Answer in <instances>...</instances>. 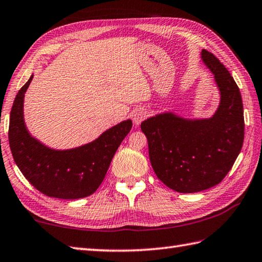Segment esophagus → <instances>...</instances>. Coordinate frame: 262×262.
<instances>
[{
  "label": "esophagus",
  "instance_id": "34e87169",
  "mask_svg": "<svg viewBox=\"0 0 262 262\" xmlns=\"http://www.w3.org/2000/svg\"><path fill=\"white\" fill-rule=\"evenodd\" d=\"M146 118V111L144 109H137L133 115V121L135 125H140L141 122Z\"/></svg>",
  "mask_w": 262,
  "mask_h": 262
}]
</instances>
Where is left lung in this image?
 Here are the masks:
<instances>
[{
    "label": "left lung",
    "instance_id": "1",
    "mask_svg": "<svg viewBox=\"0 0 262 262\" xmlns=\"http://www.w3.org/2000/svg\"><path fill=\"white\" fill-rule=\"evenodd\" d=\"M201 59L214 75L220 102L212 117L187 119L163 112L141 124L157 177L179 193L204 191L223 181L244 140L242 96L229 71L212 53Z\"/></svg>",
    "mask_w": 262,
    "mask_h": 262
}]
</instances>
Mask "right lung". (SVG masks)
Listing matches in <instances>:
<instances>
[{"instance_id":"add662e5","label":"right lung","mask_w":262,"mask_h":262,"mask_svg":"<svg viewBox=\"0 0 262 262\" xmlns=\"http://www.w3.org/2000/svg\"><path fill=\"white\" fill-rule=\"evenodd\" d=\"M34 75L15 96L9 124V143L15 165L26 179L45 195L76 200L93 194L109 169L132 120L109 128L94 140L69 150H54L29 134L24 119V97Z\"/></svg>"}]
</instances>
